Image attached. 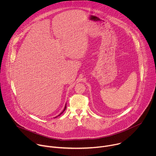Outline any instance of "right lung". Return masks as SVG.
Wrapping results in <instances>:
<instances>
[{
	"label": "right lung",
	"mask_w": 156,
	"mask_h": 156,
	"mask_svg": "<svg viewBox=\"0 0 156 156\" xmlns=\"http://www.w3.org/2000/svg\"><path fill=\"white\" fill-rule=\"evenodd\" d=\"M66 104H65V108H64V109H63V111H62V112H61V113H60V114H59V115H58V116H59V115H61V114H62V113H63V112H64V111H65V109H66ZM58 116H57V117H58Z\"/></svg>",
	"instance_id": "1"
}]
</instances>
